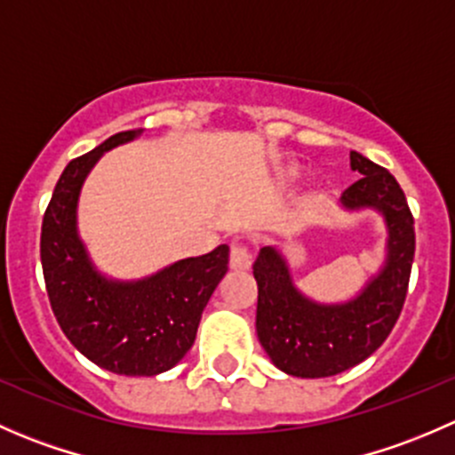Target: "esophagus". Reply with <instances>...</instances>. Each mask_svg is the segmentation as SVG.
I'll use <instances>...</instances> for the list:
<instances>
[{
	"instance_id": "esophagus-1",
	"label": "esophagus",
	"mask_w": 455,
	"mask_h": 455,
	"mask_svg": "<svg viewBox=\"0 0 455 455\" xmlns=\"http://www.w3.org/2000/svg\"><path fill=\"white\" fill-rule=\"evenodd\" d=\"M228 261H231V268L249 270L251 264H253V255H251V249L244 244V242H233Z\"/></svg>"
}]
</instances>
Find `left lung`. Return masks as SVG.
<instances>
[{"instance_id":"8db88e82","label":"left lung","mask_w":455,"mask_h":455,"mask_svg":"<svg viewBox=\"0 0 455 455\" xmlns=\"http://www.w3.org/2000/svg\"><path fill=\"white\" fill-rule=\"evenodd\" d=\"M350 167L361 178L343 191L341 204L347 211L376 209L387 224V257L363 291L343 304H319L297 291L277 249L264 246L253 264L257 339L291 376L323 379L359 365L383 346L405 304L416 249L414 215L387 169L359 151H350Z\"/></svg>"}]
</instances>
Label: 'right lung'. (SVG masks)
<instances>
[{"mask_svg":"<svg viewBox=\"0 0 455 455\" xmlns=\"http://www.w3.org/2000/svg\"><path fill=\"white\" fill-rule=\"evenodd\" d=\"M140 132L109 136L70 160L41 224L45 291L63 334L92 363L125 376L167 371L191 350L202 310L228 270L227 244L136 282L108 279L94 268L76 231L81 187L105 151Z\"/></svg>","mask_w":455,"mask_h":455,"instance_id":"right-lung-1","label":"right lung"}]
</instances>
